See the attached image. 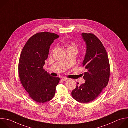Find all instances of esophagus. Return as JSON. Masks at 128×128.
I'll list each match as a JSON object with an SVG mask.
<instances>
[{
    "mask_svg": "<svg viewBox=\"0 0 128 128\" xmlns=\"http://www.w3.org/2000/svg\"><path fill=\"white\" fill-rule=\"evenodd\" d=\"M62 80L63 81H66V80H68V78H65V77H62Z\"/></svg>",
    "mask_w": 128,
    "mask_h": 128,
    "instance_id": "1",
    "label": "esophagus"
}]
</instances>
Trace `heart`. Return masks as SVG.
<instances>
[{
    "label": "heart",
    "instance_id": "1",
    "mask_svg": "<svg viewBox=\"0 0 128 128\" xmlns=\"http://www.w3.org/2000/svg\"><path fill=\"white\" fill-rule=\"evenodd\" d=\"M77 47L76 44L75 43V42H71V43L70 44V46H69V48H76V49H77Z\"/></svg>",
    "mask_w": 128,
    "mask_h": 128
}]
</instances>
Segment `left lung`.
Segmentation results:
<instances>
[{
	"label": "left lung",
	"mask_w": 128,
	"mask_h": 128,
	"mask_svg": "<svg viewBox=\"0 0 128 128\" xmlns=\"http://www.w3.org/2000/svg\"><path fill=\"white\" fill-rule=\"evenodd\" d=\"M86 45V53L83 66L88 71L83 77L84 84L77 86L71 93L78 102L86 104L96 100L106 88L110 76V65L105 48L101 41L92 34L82 33Z\"/></svg>",
	"instance_id": "left-lung-1"
}]
</instances>
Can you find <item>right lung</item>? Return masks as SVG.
<instances>
[{
    "label": "right lung",
    "mask_w": 128,
    "mask_h": 128,
    "mask_svg": "<svg viewBox=\"0 0 128 128\" xmlns=\"http://www.w3.org/2000/svg\"><path fill=\"white\" fill-rule=\"evenodd\" d=\"M59 36L52 32L37 33L26 42L18 63V74L23 87L34 101L43 104L54 96L59 77H52L44 69L50 47Z\"/></svg>",
    "instance_id": "right-lung-1"
}]
</instances>
